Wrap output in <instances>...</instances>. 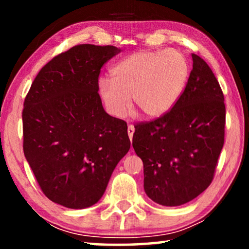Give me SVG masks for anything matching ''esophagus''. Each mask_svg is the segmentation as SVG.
Instances as JSON below:
<instances>
[{"label":"esophagus","mask_w":249,"mask_h":249,"mask_svg":"<svg viewBox=\"0 0 249 249\" xmlns=\"http://www.w3.org/2000/svg\"><path fill=\"white\" fill-rule=\"evenodd\" d=\"M134 132H135L134 125L129 124L128 125V135H129V138H130V141H132V136H134Z\"/></svg>","instance_id":"esophagus-1"}]
</instances>
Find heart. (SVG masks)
Instances as JSON below:
<instances>
[{
	"instance_id": "obj_1",
	"label": "heart",
	"mask_w": 249,
	"mask_h": 249,
	"mask_svg": "<svg viewBox=\"0 0 249 249\" xmlns=\"http://www.w3.org/2000/svg\"><path fill=\"white\" fill-rule=\"evenodd\" d=\"M189 63L178 51H141L111 69V79L102 78L98 89L108 113L124 117L129 97L145 118H160L175 107L185 89Z\"/></svg>"
}]
</instances>
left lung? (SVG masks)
Here are the masks:
<instances>
[{
    "instance_id": "obj_1",
    "label": "left lung",
    "mask_w": 249,
    "mask_h": 249,
    "mask_svg": "<svg viewBox=\"0 0 249 249\" xmlns=\"http://www.w3.org/2000/svg\"><path fill=\"white\" fill-rule=\"evenodd\" d=\"M192 56L193 70L175 107L136 124L132 137L144 164L145 193L164 206L188 203L211 185L224 144L222 89L209 64Z\"/></svg>"
}]
</instances>
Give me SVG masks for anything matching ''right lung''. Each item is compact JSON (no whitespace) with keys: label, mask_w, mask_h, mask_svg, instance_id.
Returning a JSON list of instances; mask_svg holds the SVG:
<instances>
[{"label":"right lung","mask_w":249,"mask_h":249,"mask_svg":"<svg viewBox=\"0 0 249 249\" xmlns=\"http://www.w3.org/2000/svg\"><path fill=\"white\" fill-rule=\"evenodd\" d=\"M118 47L80 44L34 79L22 110L23 153L44 195L69 209L97 203L130 148L127 122L104 111L101 68Z\"/></svg>","instance_id":"obj_1"}]
</instances>
